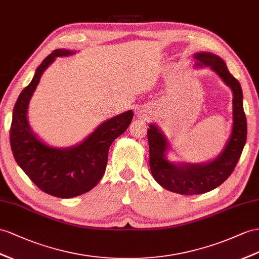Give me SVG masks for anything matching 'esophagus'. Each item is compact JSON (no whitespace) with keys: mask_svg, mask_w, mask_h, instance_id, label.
I'll list each match as a JSON object with an SVG mask.
<instances>
[{"mask_svg":"<svg viewBox=\"0 0 259 259\" xmlns=\"http://www.w3.org/2000/svg\"><path fill=\"white\" fill-rule=\"evenodd\" d=\"M138 116L139 117H141V118H144V116H145V114L143 111H139V114H138Z\"/></svg>","mask_w":259,"mask_h":259,"instance_id":"1","label":"esophagus"}]
</instances>
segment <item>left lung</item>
Here are the masks:
<instances>
[{"label": "left lung", "instance_id": "obj_1", "mask_svg": "<svg viewBox=\"0 0 259 259\" xmlns=\"http://www.w3.org/2000/svg\"><path fill=\"white\" fill-rule=\"evenodd\" d=\"M197 68L210 66L233 93V125L225 147L215 158L207 163H174L167 160V138L151 123L148 129L150 169L154 180L165 189L181 195H199L220 186L228 180L240 160L247 137L246 117L243 108L241 84L231 74L222 59L210 52L194 55Z\"/></svg>", "mask_w": 259, "mask_h": 259}]
</instances>
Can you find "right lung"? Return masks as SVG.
<instances>
[{
	"label": "right lung",
	"mask_w": 259,
	"mask_h": 259,
	"mask_svg": "<svg viewBox=\"0 0 259 259\" xmlns=\"http://www.w3.org/2000/svg\"><path fill=\"white\" fill-rule=\"evenodd\" d=\"M75 51L57 49L38 66L27 88L19 94L13 110L10 141L18 166L36 186L58 198H73L94 188L103 177L110 144L127 130L134 118L132 110L104 121L76 145L55 148L41 141L32 132L28 105L45 70L57 57H68Z\"/></svg>",
	"instance_id": "right-lung-1"
}]
</instances>
